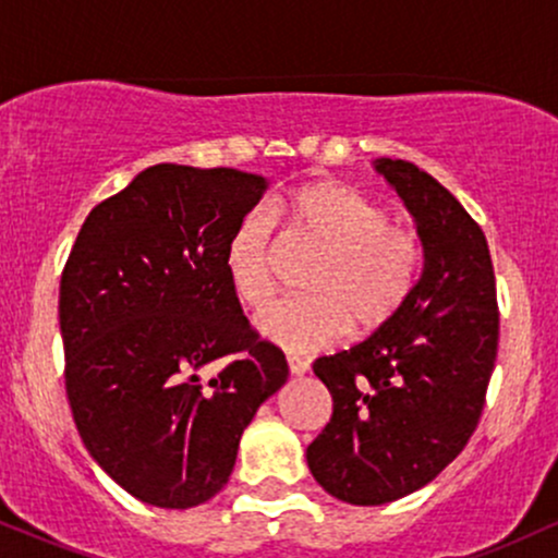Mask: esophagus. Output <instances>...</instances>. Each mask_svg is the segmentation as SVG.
<instances>
[{
	"mask_svg": "<svg viewBox=\"0 0 558 558\" xmlns=\"http://www.w3.org/2000/svg\"><path fill=\"white\" fill-rule=\"evenodd\" d=\"M288 369H291V375H304L310 373V362L301 360V356H288Z\"/></svg>",
	"mask_w": 558,
	"mask_h": 558,
	"instance_id": "1",
	"label": "esophagus"
}]
</instances>
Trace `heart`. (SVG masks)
Masks as SVG:
<instances>
[{
    "instance_id": "b5f03b06",
    "label": "heart",
    "mask_w": 558,
    "mask_h": 558,
    "mask_svg": "<svg viewBox=\"0 0 558 558\" xmlns=\"http://www.w3.org/2000/svg\"><path fill=\"white\" fill-rule=\"evenodd\" d=\"M272 222L323 252L306 280L312 296L275 301L257 319L262 336L291 354H312L349 330L386 328L420 283L417 230L388 222V209L360 191L319 181L272 202L270 215H243L230 230L222 265L230 291L248 310L272 296Z\"/></svg>"
}]
</instances>
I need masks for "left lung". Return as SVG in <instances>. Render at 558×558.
<instances>
[{"label":"left lung","mask_w":558,"mask_h":558,"mask_svg":"<svg viewBox=\"0 0 558 558\" xmlns=\"http://www.w3.org/2000/svg\"><path fill=\"white\" fill-rule=\"evenodd\" d=\"M417 222L412 299L354 349L319 356L332 417L306 448L330 496L380 506L420 490L475 433L498 351L496 275L483 228L451 191L403 159H377Z\"/></svg>","instance_id":"obj_1"}]
</instances>
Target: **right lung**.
<instances>
[{
	"instance_id": "right-lung-1",
	"label": "right lung",
	"mask_w": 558,
	"mask_h": 558,
	"mask_svg": "<svg viewBox=\"0 0 558 558\" xmlns=\"http://www.w3.org/2000/svg\"><path fill=\"white\" fill-rule=\"evenodd\" d=\"M265 189L233 168L155 165L96 204L70 248V409L96 464L144 504L209 501L259 403L288 380L286 354L243 317L222 265Z\"/></svg>"
}]
</instances>
